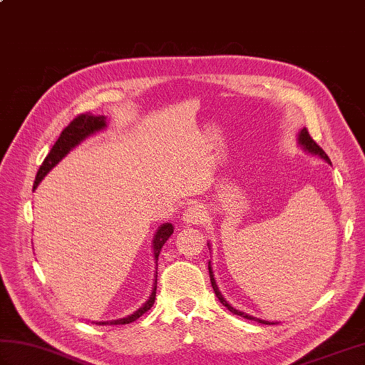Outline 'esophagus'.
Wrapping results in <instances>:
<instances>
[{
	"mask_svg": "<svg viewBox=\"0 0 365 365\" xmlns=\"http://www.w3.org/2000/svg\"><path fill=\"white\" fill-rule=\"evenodd\" d=\"M205 220V212L200 205H191L183 213V221L187 224H200Z\"/></svg>",
	"mask_w": 365,
	"mask_h": 365,
	"instance_id": "obj_1",
	"label": "esophagus"
}]
</instances>
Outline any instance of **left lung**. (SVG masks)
Returning <instances> with one entry per match:
<instances>
[{"mask_svg":"<svg viewBox=\"0 0 365 365\" xmlns=\"http://www.w3.org/2000/svg\"><path fill=\"white\" fill-rule=\"evenodd\" d=\"M298 144L302 147V149L307 150L309 153H312V155H319V157H320V158H323L324 161L331 163V160H329L328 155L324 153V150L322 149V147L314 141V139L311 138V135H309V131H307L306 128H302V130L299 131V135H298ZM208 246H210V245H208ZM208 250H210V247H208ZM208 273H210V282H212V287H213V292H215V294H216V297H218V299L221 301V304H222V306H226L232 314L243 317V319H247V320H254V322H259V323H263V324H269V322L260 320V319H255V317H252V315H247V314H245V312H242V311H238V309L232 307V306L229 304V302L226 301V298H224L222 294H221V292H220V289H218V285H216L215 274H213V269H212V263H210V262H208ZM271 324H274V323H271Z\"/></svg>","mask_w":365,"mask_h":365,"instance_id":"1","label":"left lung"}]
</instances>
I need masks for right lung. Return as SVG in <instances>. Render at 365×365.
Returning a JSON list of instances; mask_svg holds the SVG:
<instances>
[{"label":"right lung","instance_id":"right-lung-1","mask_svg":"<svg viewBox=\"0 0 365 365\" xmlns=\"http://www.w3.org/2000/svg\"><path fill=\"white\" fill-rule=\"evenodd\" d=\"M105 127H106L105 115H94V114L76 115V118L63 130V133H61V136L58 138V141L54 143L53 149L50 150V153L46 155V158L43 160L42 166L38 168V173L36 175L33 190L37 188V185L42 182V178L46 174H48L50 170L54 166H56L58 163L63 160L68 152L75 149V147L78 144H81L84 139L97 133V131H100V130H103ZM173 232H174V226L170 222L161 224V226L158 227L157 234H155V237H153V259H155V263H157V260H158V255H160L163 245H165L166 240L170 235H173ZM157 267H158V263H157ZM155 297H157V279H155V282H153V290H152L150 298L147 299L144 304L138 309L136 312H133L131 315H127L125 319L111 320V322H97V324H128L131 322H135L153 306Z\"/></svg>","mask_w":365,"mask_h":365}]
</instances>
